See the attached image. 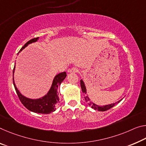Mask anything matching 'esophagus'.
<instances>
[{
	"label": "esophagus",
	"instance_id": "34e87169",
	"mask_svg": "<svg viewBox=\"0 0 146 146\" xmlns=\"http://www.w3.org/2000/svg\"><path fill=\"white\" fill-rule=\"evenodd\" d=\"M69 72L71 73H77V72H78V69L77 68H75V67H73V68L69 69Z\"/></svg>",
	"mask_w": 146,
	"mask_h": 146
}]
</instances>
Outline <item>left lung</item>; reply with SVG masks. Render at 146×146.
Returning a JSON list of instances; mask_svg holds the SVG:
<instances>
[{"mask_svg":"<svg viewBox=\"0 0 146 146\" xmlns=\"http://www.w3.org/2000/svg\"><path fill=\"white\" fill-rule=\"evenodd\" d=\"M80 86H81V89H82V91L83 93H84V94H86V88L85 84L82 80H80ZM84 99H85V100L86 101V102H88V101H90V99L88 96H85ZM121 101V99L115 103H112V104H110V105H104L102 106L97 105H96V104H94V103H92V102H90L88 103V105L90 106H91L92 108H94V110H97L98 111H106V110H109L111 108H112L113 106H114L115 105H116V104L119 103Z\"/></svg>","mask_w":146,"mask_h":146,"instance_id":"8db88e82","label":"left lung"}]
</instances>
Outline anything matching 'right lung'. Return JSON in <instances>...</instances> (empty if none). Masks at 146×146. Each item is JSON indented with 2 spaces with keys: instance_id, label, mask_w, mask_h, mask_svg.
I'll return each mask as SVG.
<instances>
[{
  "instance_id": "1",
  "label": "right lung",
  "mask_w": 146,
  "mask_h": 146,
  "mask_svg": "<svg viewBox=\"0 0 146 146\" xmlns=\"http://www.w3.org/2000/svg\"><path fill=\"white\" fill-rule=\"evenodd\" d=\"M39 38H33L32 40H29L27 43L25 44V45L21 48V50L18 52V54L21 51V50L25 48L29 44L32 43L36 42L38 40ZM14 66L13 69V82L14 85L16 93H17L18 97H19V100L22 104L26 107L28 110L35 113H39V114H50L52 112H54L56 110V106L58 103H59V97H58V86L61 84L62 81L66 77V73L62 72L58 74L55 76L54 79H53L52 84L49 91L48 93L43 96V98L36 99H32L27 98L26 97L20 93L19 90H17L16 87L14 79H13V74H14L15 71Z\"/></svg>"
}]
</instances>
